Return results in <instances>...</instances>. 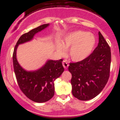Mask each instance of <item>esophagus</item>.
<instances>
[{
	"label": "esophagus",
	"instance_id": "esophagus-1",
	"mask_svg": "<svg viewBox=\"0 0 120 120\" xmlns=\"http://www.w3.org/2000/svg\"><path fill=\"white\" fill-rule=\"evenodd\" d=\"M62 64H63V67L65 69H67V67H68V66H69L67 60H64L63 61Z\"/></svg>",
	"mask_w": 120,
	"mask_h": 120
}]
</instances>
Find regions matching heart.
I'll return each mask as SVG.
<instances>
[{"label": "heart", "mask_w": 120, "mask_h": 120, "mask_svg": "<svg viewBox=\"0 0 120 120\" xmlns=\"http://www.w3.org/2000/svg\"><path fill=\"white\" fill-rule=\"evenodd\" d=\"M96 43V38L89 32L77 31L68 34L63 39L62 45L57 46L60 54L64 53L65 49H69V56L72 60L79 61L86 59L91 53Z\"/></svg>", "instance_id": "heart-1"}]
</instances>
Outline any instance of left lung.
I'll list each match as a JSON object with an SVG mask.
<instances>
[{"label":"left lung","instance_id":"8db88e82","mask_svg":"<svg viewBox=\"0 0 120 120\" xmlns=\"http://www.w3.org/2000/svg\"><path fill=\"white\" fill-rule=\"evenodd\" d=\"M110 64V48L99 32V43L94 52L81 61L70 63L73 96L88 100L99 95L109 80Z\"/></svg>","mask_w":120,"mask_h":120}]
</instances>
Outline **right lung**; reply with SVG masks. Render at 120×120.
Returning a JSON list of instances; mask_svg holds the SVG:
<instances>
[{
    "label": "right lung",
    "instance_id": "obj_1",
    "mask_svg": "<svg viewBox=\"0 0 120 120\" xmlns=\"http://www.w3.org/2000/svg\"><path fill=\"white\" fill-rule=\"evenodd\" d=\"M48 25L49 24H43L22 35L15 45L13 54V67L19 88L28 99L37 103L46 102L54 96V81L64 70L63 59L48 60L44 66L37 71H26L17 60L16 50L19 45L31 41L35 34Z\"/></svg>",
    "mask_w": 120,
    "mask_h": 120
}]
</instances>
